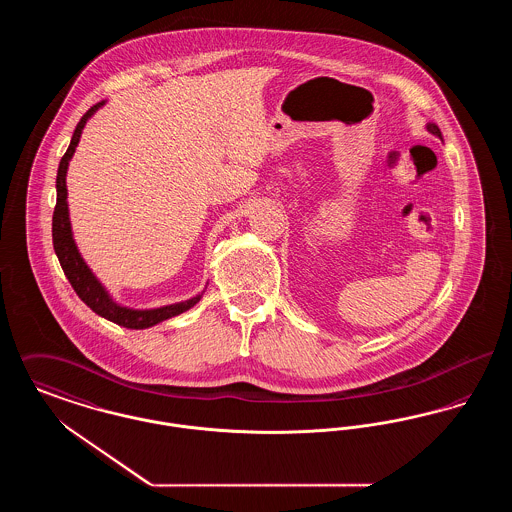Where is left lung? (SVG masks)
I'll return each instance as SVG.
<instances>
[{"label":"left lung","instance_id":"obj_1","mask_svg":"<svg viewBox=\"0 0 512 512\" xmlns=\"http://www.w3.org/2000/svg\"><path fill=\"white\" fill-rule=\"evenodd\" d=\"M426 128H428V132H432L434 136L441 138V132H439V128L436 126V124H432V122H430V124H426Z\"/></svg>","mask_w":512,"mask_h":512}]
</instances>
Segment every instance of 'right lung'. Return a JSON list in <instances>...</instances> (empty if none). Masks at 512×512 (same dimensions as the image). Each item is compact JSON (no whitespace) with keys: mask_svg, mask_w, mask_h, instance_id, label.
<instances>
[{"mask_svg":"<svg viewBox=\"0 0 512 512\" xmlns=\"http://www.w3.org/2000/svg\"><path fill=\"white\" fill-rule=\"evenodd\" d=\"M105 101H99L94 107H90L86 111V115L80 119L74 128L73 140L69 144V149L65 151V155L61 157L59 169H57V203H55V211H53V224H51V234H53V249L57 253V259L61 263V268L65 272V276L69 278L71 286L74 288L76 295L96 313L99 317L107 318L119 326L124 328H132V330H142L155 326L167 318L176 317L188 309H192L195 303L201 299V295H195L188 301H180L174 305H165L159 309H128L122 307L119 303H115L111 299V295L105 292V288L99 284L98 278L92 274V270L84 263V259L80 257L76 244L73 240V232H71V220H69V207H67V169H69V161L74 155V149L80 142V134L86 121L98 111L99 107Z\"/></svg>","mask_w":512,"mask_h":512,"instance_id":"add662e5","label":"right lung"}]
</instances>
